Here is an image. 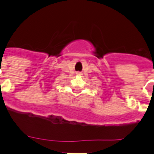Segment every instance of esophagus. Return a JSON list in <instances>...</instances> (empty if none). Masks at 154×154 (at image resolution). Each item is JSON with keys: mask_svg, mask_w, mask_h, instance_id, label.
I'll return each mask as SVG.
<instances>
[{"mask_svg": "<svg viewBox=\"0 0 154 154\" xmlns=\"http://www.w3.org/2000/svg\"><path fill=\"white\" fill-rule=\"evenodd\" d=\"M78 74H79V73H78Z\"/></svg>", "mask_w": 154, "mask_h": 154, "instance_id": "34e87169", "label": "esophagus"}]
</instances>
